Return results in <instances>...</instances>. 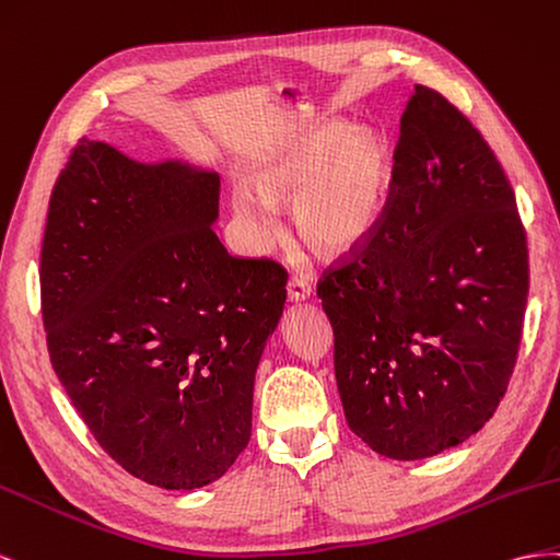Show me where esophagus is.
Listing matches in <instances>:
<instances>
[{"label": "esophagus", "mask_w": 560, "mask_h": 560, "mask_svg": "<svg viewBox=\"0 0 560 560\" xmlns=\"http://www.w3.org/2000/svg\"><path fill=\"white\" fill-rule=\"evenodd\" d=\"M285 291H289V300H291V302H305V300L312 295L310 283L298 279V277H293V279L289 281V285H285Z\"/></svg>", "instance_id": "34e87169"}]
</instances>
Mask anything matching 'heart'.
I'll list each match as a JSON object with an SVG mask.
<instances>
[{
  "instance_id": "1",
  "label": "heart",
  "mask_w": 560,
  "mask_h": 560,
  "mask_svg": "<svg viewBox=\"0 0 560 560\" xmlns=\"http://www.w3.org/2000/svg\"><path fill=\"white\" fill-rule=\"evenodd\" d=\"M389 150L373 131L330 124L291 140L255 168V185L232 187V211L248 253L277 236V201H291L298 234L326 255H342L373 234L389 189Z\"/></svg>"
}]
</instances>
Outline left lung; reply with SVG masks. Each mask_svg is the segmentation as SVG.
<instances>
[{"mask_svg": "<svg viewBox=\"0 0 560 560\" xmlns=\"http://www.w3.org/2000/svg\"><path fill=\"white\" fill-rule=\"evenodd\" d=\"M349 429L389 459H424L476 434L514 371L528 246L483 136L415 86L389 199L351 260L318 281Z\"/></svg>", "mask_w": 560, "mask_h": 560, "instance_id": "left-lung-1", "label": "left lung"}]
</instances>
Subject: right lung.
Wrapping results in <instances>:
<instances>
[{
	"label": "right lung",
	"mask_w": 560,
	"mask_h": 560,
	"mask_svg": "<svg viewBox=\"0 0 560 560\" xmlns=\"http://www.w3.org/2000/svg\"><path fill=\"white\" fill-rule=\"evenodd\" d=\"M220 178L79 140L46 215L39 281L51 365L101 448L140 481L203 488L250 439L253 385L285 269L232 258Z\"/></svg>",
	"instance_id": "add662e5"
}]
</instances>
